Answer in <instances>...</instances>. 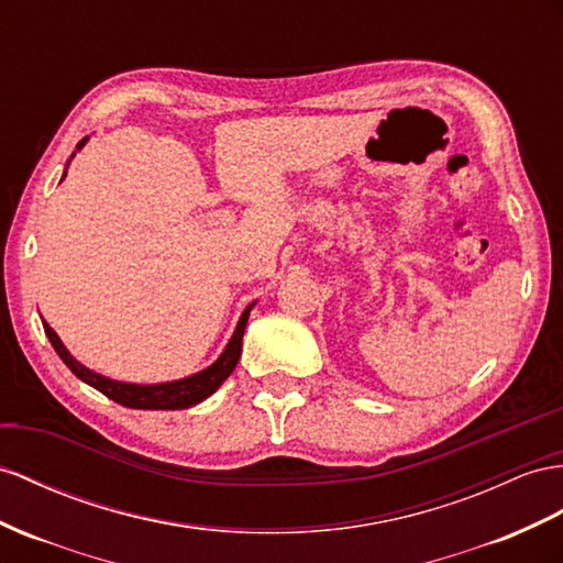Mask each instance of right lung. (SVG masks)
Returning <instances> with one entry per match:
<instances>
[{"label":"right lung","instance_id":"1","mask_svg":"<svg viewBox=\"0 0 563 563\" xmlns=\"http://www.w3.org/2000/svg\"><path fill=\"white\" fill-rule=\"evenodd\" d=\"M82 137L78 142V150L85 144ZM254 305H250L247 309L242 311L240 316V323L235 328V335L230 338L228 347L223 350V354L216 358V362L205 368L195 373L190 378H183V380H173V383H162V385H133V383H117V380H109L104 376H99V373L85 368L82 364H78L74 356L68 354V350L64 347V342L59 340V335L54 333L49 323H42L45 325V333L52 342V347L56 350V354L62 356V362L76 373V376L92 385L95 390H99L102 395H107L109 399L119 401L123 407H131V409H187L192 405H199L201 399H207L209 395H213L219 390L221 383L233 373V368L240 362V354H242V335H244V328H247V319H250V311Z\"/></svg>","mask_w":563,"mask_h":563}]
</instances>
